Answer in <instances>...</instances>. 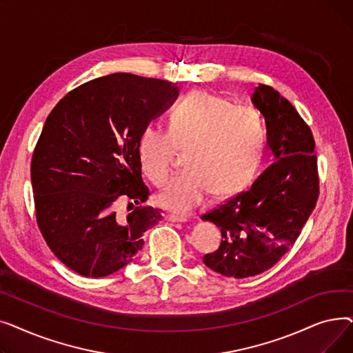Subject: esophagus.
<instances>
[{
	"label": "esophagus",
	"mask_w": 353,
	"mask_h": 353,
	"mask_svg": "<svg viewBox=\"0 0 353 353\" xmlns=\"http://www.w3.org/2000/svg\"><path fill=\"white\" fill-rule=\"evenodd\" d=\"M165 219L169 221H174V223H176V221H177V223H184V221L189 220L186 216H179V214H167Z\"/></svg>",
	"instance_id": "34e87169"
}]
</instances>
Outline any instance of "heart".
Here are the masks:
<instances>
[{
	"label": "heart",
	"instance_id": "heart-1",
	"mask_svg": "<svg viewBox=\"0 0 353 353\" xmlns=\"http://www.w3.org/2000/svg\"><path fill=\"white\" fill-rule=\"evenodd\" d=\"M186 148L189 172L157 196L159 205L174 213L201 208L213 193L223 199L242 192L262 164L266 128L256 110L193 91L169 111L167 132L153 124L141 128L136 153L143 174L160 186L173 170L176 152Z\"/></svg>",
	"mask_w": 353,
	"mask_h": 353
}]
</instances>
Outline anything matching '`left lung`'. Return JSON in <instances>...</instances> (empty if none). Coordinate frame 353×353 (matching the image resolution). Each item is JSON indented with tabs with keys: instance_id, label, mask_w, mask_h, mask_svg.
Returning <instances> with one entry per match:
<instances>
[{
	"instance_id": "8db88e82",
	"label": "left lung",
	"mask_w": 353,
	"mask_h": 353,
	"mask_svg": "<svg viewBox=\"0 0 353 353\" xmlns=\"http://www.w3.org/2000/svg\"><path fill=\"white\" fill-rule=\"evenodd\" d=\"M266 123L272 164L248 192L203 214L221 232V243L203 257L212 270L245 279L270 269L299 237L319 197L318 159L309 125L273 87L252 96Z\"/></svg>"
}]
</instances>
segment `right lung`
I'll list each match as a JSON object with an SVG mask.
<instances>
[{
	"mask_svg": "<svg viewBox=\"0 0 353 353\" xmlns=\"http://www.w3.org/2000/svg\"><path fill=\"white\" fill-rule=\"evenodd\" d=\"M176 84L116 72L71 90L52 108L31 160L37 225L68 269L103 277L133 261L160 209L116 214V201L150 196L136 144L141 128L169 108ZM133 206V203H130Z\"/></svg>",
	"mask_w": 353,
	"mask_h": 353,
	"instance_id": "right-lung-1",
	"label": "right lung"
}]
</instances>
